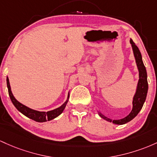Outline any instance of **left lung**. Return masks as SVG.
Returning <instances> with one entry per match:
<instances>
[{
    "mask_svg": "<svg viewBox=\"0 0 157 157\" xmlns=\"http://www.w3.org/2000/svg\"><path fill=\"white\" fill-rule=\"evenodd\" d=\"M130 43L131 44L133 56H134L135 58L136 64L139 71V81L138 83H137L136 88L135 94L133 97L132 110L126 117L123 118L121 119H117V120H113L111 119H109V118L105 117L104 114H102L99 110H97L98 115L102 119L107 121H110V122H113L115 124H119V125L126 124L128 121H131L133 118L136 117L137 114L142 110V106L145 103L146 96H147V90H148V84H147V71H146V68L145 65H144L143 61H142V55H141L140 51L137 47V46L135 44L134 42L133 41V40H130Z\"/></svg>",
    "mask_w": 157,
    "mask_h": 157,
    "instance_id": "1",
    "label": "left lung"
}]
</instances>
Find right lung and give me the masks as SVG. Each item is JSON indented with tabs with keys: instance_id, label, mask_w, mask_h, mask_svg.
I'll return each mask as SVG.
<instances>
[{
	"instance_id": "right-lung-1",
	"label": "right lung",
	"mask_w": 157,
	"mask_h": 157,
	"mask_svg": "<svg viewBox=\"0 0 157 157\" xmlns=\"http://www.w3.org/2000/svg\"><path fill=\"white\" fill-rule=\"evenodd\" d=\"M6 84H7V88L9 91V95H10V99L14 105V106L16 107V109L18 111H20L22 114L26 116V117L29 118V119H33V120L38 121V122H45L47 121H50L52 119H54L55 118L58 117L59 115H61L64 111V108L66 107L67 104L68 100H69L70 97V92L68 93L67 98L65 101V102L62 105H61L59 107L54 109L52 110H50V111L44 112V111H38V110H33V109L29 108V107H26V105H23V104L19 102L15 96L12 94L11 90V87H10V80H9L8 76L6 77Z\"/></svg>"
}]
</instances>
